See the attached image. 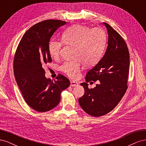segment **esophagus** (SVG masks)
<instances>
[{
  "label": "esophagus",
  "mask_w": 146,
  "mask_h": 146,
  "mask_svg": "<svg viewBox=\"0 0 146 146\" xmlns=\"http://www.w3.org/2000/svg\"><path fill=\"white\" fill-rule=\"evenodd\" d=\"M78 85V83L75 81H70V86H77Z\"/></svg>",
  "instance_id": "esophagus-1"
}]
</instances>
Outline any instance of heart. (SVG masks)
<instances>
[{
    "mask_svg": "<svg viewBox=\"0 0 146 146\" xmlns=\"http://www.w3.org/2000/svg\"><path fill=\"white\" fill-rule=\"evenodd\" d=\"M61 39L65 44L75 48L74 59L65 61L60 69L69 77L77 78L80 76L82 64L90 67L99 62L105 50L107 35L100 28L90 29L86 26L76 24L64 31L61 35ZM62 42L53 39L48 44V50L54 58L60 56Z\"/></svg>",
    "mask_w": 146,
    "mask_h": 146,
    "instance_id": "obj_1",
    "label": "heart"
}]
</instances>
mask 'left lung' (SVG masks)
Wrapping results in <instances>:
<instances>
[{
    "label": "left lung",
    "mask_w": 146,
    "mask_h": 146,
    "mask_svg": "<svg viewBox=\"0 0 146 146\" xmlns=\"http://www.w3.org/2000/svg\"><path fill=\"white\" fill-rule=\"evenodd\" d=\"M108 41L104 56L86 76V82L99 80L94 88L90 89L87 83H82L85 94L78 103L86 113L99 117L115 108L125 94L130 67V55L124 39L107 23Z\"/></svg>",
    "instance_id": "obj_1"
}]
</instances>
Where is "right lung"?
<instances>
[{"label":"right lung","mask_w":146,"mask_h":146,"mask_svg":"<svg viewBox=\"0 0 146 146\" xmlns=\"http://www.w3.org/2000/svg\"><path fill=\"white\" fill-rule=\"evenodd\" d=\"M61 20L48 19L38 23L25 33L17 47L13 62L16 83L30 107L46 112L60 102L61 92L70 86V81L58 74L56 80L45 77L43 67L52 62L48 44L57 29L66 24Z\"/></svg>","instance_id":"add662e5"}]
</instances>
